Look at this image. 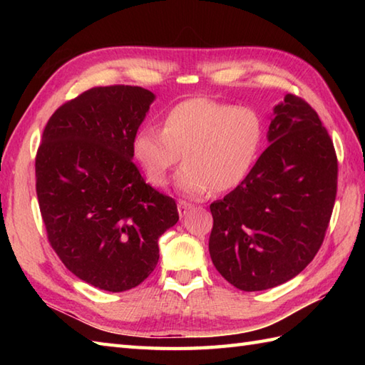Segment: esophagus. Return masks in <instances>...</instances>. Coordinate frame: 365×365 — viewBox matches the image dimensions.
Segmentation results:
<instances>
[{"mask_svg": "<svg viewBox=\"0 0 365 365\" xmlns=\"http://www.w3.org/2000/svg\"><path fill=\"white\" fill-rule=\"evenodd\" d=\"M192 205L190 204V202H187V200H183V199H180L177 202V208H178V215L180 216H187V213L190 212V208H191Z\"/></svg>", "mask_w": 365, "mask_h": 365, "instance_id": "1", "label": "esophagus"}]
</instances>
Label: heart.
Segmentation results:
<instances>
[{"instance_id":"obj_1","label":"heart","mask_w":365,"mask_h":365,"mask_svg":"<svg viewBox=\"0 0 365 365\" xmlns=\"http://www.w3.org/2000/svg\"><path fill=\"white\" fill-rule=\"evenodd\" d=\"M263 119L251 106L197 97L169 108L161 130L147 125L133 138V157L155 187L183 158L177 188L188 196L230 191L243 183L259 157Z\"/></svg>"}]
</instances>
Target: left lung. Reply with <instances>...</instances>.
<instances>
[{"label": "left lung", "mask_w": 365, "mask_h": 365, "mask_svg": "<svg viewBox=\"0 0 365 365\" xmlns=\"http://www.w3.org/2000/svg\"><path fill=\"white\" fill-rule=\"evenodd\" d=\"M268 141L243 183L210 205L212 262L243 292L281 285L312 262L337 195L334 144L307 102L287 94Z\"/></svg>", "instance_id": "1"}]
</instances>
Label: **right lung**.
Returning a JSON list of instances; mask_svg holds the SVG:
<instances>
[{"label":"right lung","instance_id":"add662e5","mask_svg":"<svg viewBox=\"0 0 365 365\" xmlns=\"http://www.w3.org/2000/svg\"><path fill=\"white\" fill-rule=\"evenodd\" d=\"M155 96L98 86L61 105L36 155L46 237L68 271L106 292L141 284L160 259L158 238L178 221L173 197L147 185L133 138Z\"/></svg>","mask_w":365,"mask_h":365}]
</instances>
